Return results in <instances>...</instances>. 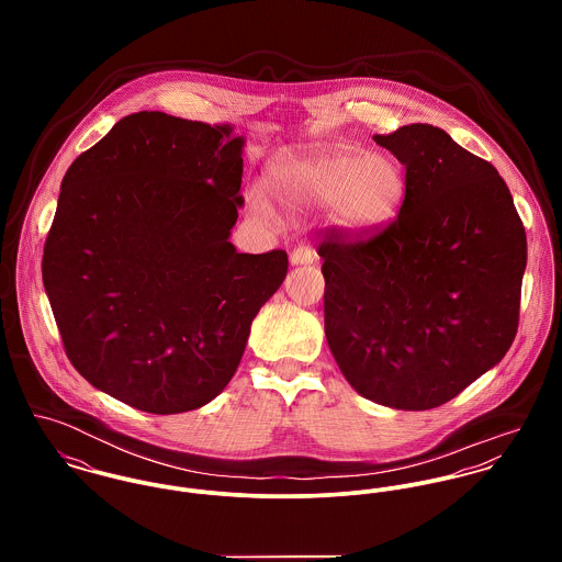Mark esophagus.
<instances>
[{"instance_id":"obj_1","label":"esophagus","mask_w":562,"mask_h":562,"mask_svg":"<svg viewBox=\"0 0 562 562\" xmlns=\"http://www.w3.org/2000/svg\"><path fill=\"white\" fill-rule=\"evenodd\" d=\"M316 250L310 246V244H299L292 252H290V261L292 266H307V263H314L316 261Z\"/></svg>"}]
</instances>
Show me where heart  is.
<instances>
[{
	"instance_id": "obj_1",
	"label": "heart",
	"mask_w": 562,
	"mask_h": 562,
	"mask_svg": "<svg viewBox=\"0 0 562 562\" xmlns=\"http://www.w3.org/2000/svg\"><path fill=\"white\" fill-rule=\"evenodd\" d=\"M268 188L281 210L301 214L333 207L335 221L366 234L394 218L406 192V172L387 154L328 151L290 158L272 166ZM250 207L259 216H272V203L261 188L250 190Z\"/></svg>"
}]
</instances>
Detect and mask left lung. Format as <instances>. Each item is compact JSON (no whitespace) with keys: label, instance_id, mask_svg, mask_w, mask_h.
<instances>
[{"label":"left lung","instance_id":"obj_1","mask_svg":"<svg viewBox=\"0 0 562 562\" xmlns=\"http://www.w3.org/2000/svg\"><path fill=\"white\" fill-rule=\"evenodd\" d=\"M374 140L406 170L401 214L368 240L326 234L324 333L357 394L426 411L510 348L526 232L497 170L443 130L413 123Z\"/></svg>","mask_w":562,"mask_h":562}]
</instances>
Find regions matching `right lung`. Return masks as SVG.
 I'll return each mask as SVG.
<instances>
[{"label":"right lung","mask_w":562,"mask_h":562,"mask_svg":"<svg viewBox=\"0 0 562 562\" xmlns=\"http://www.w3.org/2000/svg\"><path fill=\"white\" fill-rule=\"evenodd\" d=\"M232 123L164 112L121 119L63 179L43 283L81 376L138 411L214 401L250 322L288 274V252H238L244 203Z\"/></svg>","instance_id":"right-lung-1"}]
</instances>
